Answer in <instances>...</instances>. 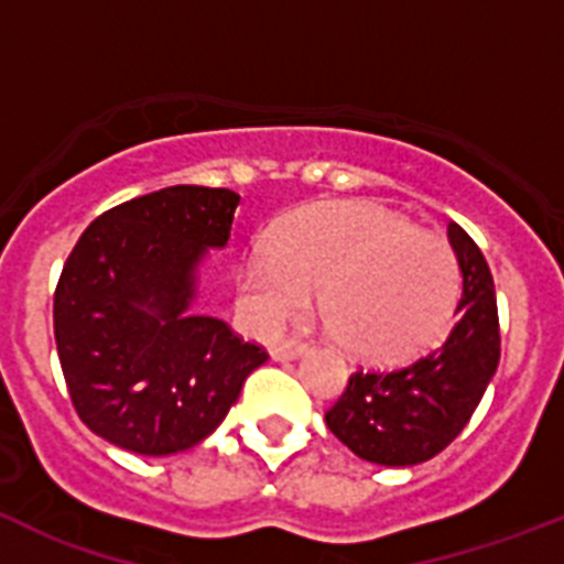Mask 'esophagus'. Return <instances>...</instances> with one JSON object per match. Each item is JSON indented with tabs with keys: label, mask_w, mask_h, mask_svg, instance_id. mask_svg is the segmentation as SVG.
Listing matches in <instances>:
<instances>
[{
	"label": "esophagus",
	"mask_w": 564,
	"mask_h": 564,
	"mask_svg": "<svg viewBox=\"0 0 564 564\" xmlns=\"http://www.w3.org/2000/svg\"><path fill=\"white\" fill-rule=\"evenodd\" d=\"M305 352H307V341H302V338H285V341H276L271 347L273 361H291V358L305 356Z\"/></svg>",
	"instance_id": "34e87169"
}]
</instances>
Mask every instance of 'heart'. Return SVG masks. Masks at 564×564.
Segmentation results:
<instances>
[{"instance_id":"heart-1","label":"heart","mask_w":564,"mask_h":564,"mask_svg":"<svg viewBox=\"0 0 564 564\" xmlns=\"http://www.w3.org/2000/svg\"><path fill=\"white\" fill-rule=\"evenodd\" d=\"M318 311L344 350L398 361L441 336L460 293L449 242L370 203H313L282 220L271 253L239 271V302L262 330Z\"/></svg>"}]
</instances>
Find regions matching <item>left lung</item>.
Masks as SVG:
<instances>
[{
	"instance_id": "obj_1",
	"label": "left lung",
	"mask_w": 564,
	"mask_h": 564,
	"mask_svg": "<svg viewBox=\"0 0 564 564\" xmlns=\"http://www.w3.org/2000/svg\"><path fill=\"white\" fill-rule=\"evenodd\" d=\"M449 242L463 273L457 318L441 347L395 370H356L325 412L327 430L361 460L415 466L443 452L477 410L500 361L495 279L457 223Z\"/></svg>"
}]
</instances>
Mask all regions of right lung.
Instances as JSON below:
<instances>
[{
	"instance_id": "add662e5",
	"label": "right lung",
	"mask_w": 564,
	"mask_h": 564,
	"mask_svg": "<svg viewBox=\"0 0 564 564\" xmlns=\"http://www.w3.org/2000/svg\"><path fill=\"white\" fill-rule=\"evenodd\" d=\"M239 194L169 186L109 208L69 251L53 333L78 417L138 455H174L212 435L268 361L223 318L192 316L206 248L231 237Z\"/></svg>"
}]
</instances>
